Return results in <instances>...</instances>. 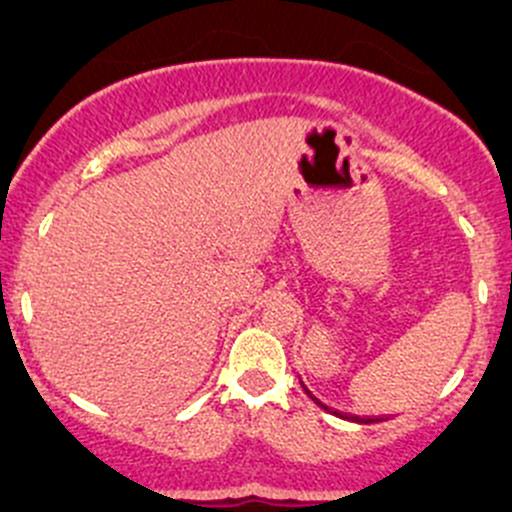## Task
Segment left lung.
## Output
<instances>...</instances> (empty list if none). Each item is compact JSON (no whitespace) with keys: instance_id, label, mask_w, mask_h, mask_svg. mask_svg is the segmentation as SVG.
Returning a JSON list of instances; mask_svg holds the SVG:
<instances>
[{"instance_id":"8db88e82","label":"left lung","mask_w":512,"mask_h":512,"mask_svg":"<svg viewBox=\"0 0 512 512\" xmlns=\"http://www.w3.org/2000/svg\"><path fill=\"white\" fill-rule=\"evenodd\" d=\"M301 388H303V391H306V396L311 398V401L316 403L318 408H323V411L333 413V416H338V418H346V421H356V423H381V421H388V418H383V416H351V413H341V411H336V408H328L326 403H321V401H318V398L313 396V393L308 391L306 386H303V381H301Z\"/></svg>"}]
</instances>
